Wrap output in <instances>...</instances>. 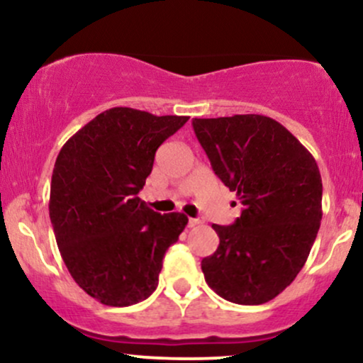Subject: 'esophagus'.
<instances>
[{
  "label": "esophagus",
  "instance_id": "1",
  "mask_svg": "<svg viewBox=\"0 0 363 363\" xmlns=\"http://www.w3.org/2000/svg\"><path fill=\"white\" fill-rule=\"evenodd\" d=\"M201 223V220L199 218H189L187 220V227H196V225Z\"/></svg>",
  "mask_w": 363,
  "mask_h": 363
}]
</instances>
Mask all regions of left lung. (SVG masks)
<instances>
[{
	"label": "left lung",
	"instance_id": "left-lung-1",
	"mask_svg": "<svg viewBox=\"0 0 363 363\" xmlns=\"http://www.w3.org/2000/svg\"><path fill=\"white\" fill-rule=\"evenodd\" d=\"M215 174L244 205L232 225L213 223L218 249L201 261L211 290L259 306L281 294L306 264L323 218V181L309 150L259 114L193 119Z\"/></svg>",
	"mask_w": 363,
	"mask_h": 363
}]
</instances>
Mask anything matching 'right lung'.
I'll list each match as a JSON object with an SVG mask.
<instances>
[{
  "label": "right lung",
  "mask_w": 363,
  "mask_h": 363,
  "mask_svg": "<svg viewBox=\"0 0 363 363\" xmlns=\"http://www.w3.org/2000/svg\"><path fill=\"white\" fill-rule=\"evenodd\" d=\"M131 107L104 111L65 143L56 158L49 216L66 268L104 306L126 307L158 285L165 251L187 225L138 198L157 148L187 123Z\"/></svg>",
  "instance_id": "obj_1"
}]
</instances>
